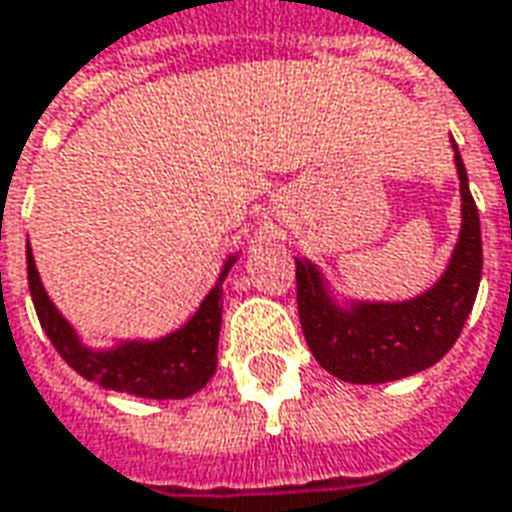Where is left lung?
<instances>
[{
  "label": "left lung",
  "instance_id": "1",
  "mask_svg": "<svg viewBox=\"0 0 512 512\" xmlns=\"http://www.w3.org/2000/svg\"><path fill=\"white\" fill-rule=\"evenodd\" d=\"M461 178V235L439 282L408 301H351L340 307L323 274L296 257V301L304 340L318 365L348 384H386L428 370L450 351L477 299L483 277V238L466 167Z\"/></svg>",
  "mask_w": 512,
  "mask_h": 512
}]
</instances>
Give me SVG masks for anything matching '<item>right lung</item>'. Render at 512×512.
<instances>
[{
	"label": "right lung",
	"mask_w": 512,
	"mask_h": 512,
	"mask_svg": "<svg viewBox=\"0 0 512 512\" xmlns=\"http://www.w3.org/2000/svg\"><path fill=\"white\" fill-rule=\"evenodd\" d=\"M235 263V255L227 257L222 277L216 288L202 299L200 310L178 332L161 340H131L115 348L95 351L82 343L71 323L65 321L43 288L35 268V257L27 244V277L32 304L38 312L40 326L49 334L51 345L60 351L68 365L93 384L109 392H123L156 400H180L194 395L208 384L216 373V348L222 329V282Z\"/></svg>",
	"instance_id": "1"
}]
</instances>
